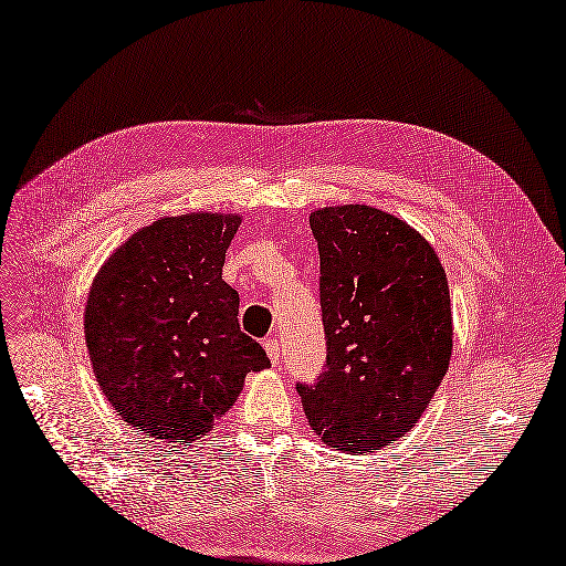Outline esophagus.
I'll return each mask as SVG.
<instances>
[{"label":"esophagus","instance_id":"esophagus-1","mask_svg":"<svg viewBox=\"0 0 566 566\" xmlns=\"http://www.w3.org/2000/svg\"><path fill=\"white\" fill-rule=\"evenodd\" d=\"M264 348H266V355H269V360H271L273 365L281 360V343H279V340H266Z\"/></svg>","mask_w":566,"mask_h":566}]
</instances>
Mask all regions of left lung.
<instances>
[{
    "label": "left lung",
    "mask_w": 566,
    "mask_h": 566,
    "mask_svg": "<svg viewBox=\"0 0 566 566\" xmlns=\"http://www.w3.org/2000/svg\"><path fill=\"white\" fill-rule=\"evenodd\" d=\"M310 226L326 365L297 394L326 447L377 451L412 430L449 369L447 273L416 228L375 206H324Z\"/></svg>",
    "instance_id": "left-lung-1"
}]
</instances>
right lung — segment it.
<instances>
[{"instance_id":"add662e5","label":"right lung","mask_w":566,"mask_h":566,"mask_svg":"<svg viewBox=\"0 0 566 566\" xmlns=\"http://www.w3.org/2000/svg\"><path fill=\"white\" fill-rule=\"evenodd\" d=\"M238 213H187L136 230L95 273L86 312L93 375L117 416L163 444H191L271 367L240 331L223 281Z\"/></svg>"}]
</instances>
